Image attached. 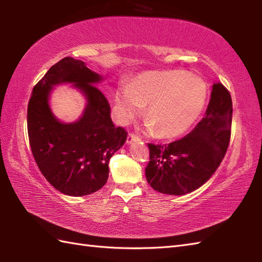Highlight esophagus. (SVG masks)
Segmentation results:
<instances>
[{
	"mask_svg": "<svg viewBox=\"0 0 262 262\" xmlns=\"http://www.w3.org/2000/svg\"><path fill=\"white\" fill-rule=\"evenodd\" d=\"M138 140H140V138H138V136L136 134H134V133H129V134H128V137H127V143L128 144H130L132 142L138 141Z\"/></svg>",
	"mask_w": 262,
	"mask_h": 262,
	"instance_id": "1",
	"label": "esophagus"
}]
</instances>
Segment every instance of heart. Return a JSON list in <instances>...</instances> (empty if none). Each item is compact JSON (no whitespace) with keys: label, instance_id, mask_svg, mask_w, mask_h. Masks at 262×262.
I'll use <instances>...</instances> for the list:
<instances>
[{"label":"heart","instance_id":"heart-1","mask_svg":"<svg viewBox=\"0 0 262 262\" xmlns=\"http://www.w3.org/2000/svg\"><path fill=\"white\" fill-rule=\"evenodd\" d=\"M207 88L198 76L182 71L149 72L116 91L115 116L119 124H128L140 115L144 104L148 126L161 137L185 133L202 113Z\"/></svg>","mask_w":262,"mask_h":262}]
</instances>
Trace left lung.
<instances>
[{
	"label": "left lung",
	"mask_w": 262,
	"mask_h": 262,
	"mask_svg": "<svg viewBox=\"0 0 262 262\" xmlns=\"http://www.w3.org/2000/svg\"><path fill=\"white\" fill-rule=\"evenodd\" d=\"M232 98L213 85L206 116L185 137L170 144L148 143L146 180L159 192L186 194L202 187L223 161L231 140Z\"/></svg>",
	"instance_id": "left-lung-1"
}]
</instances>
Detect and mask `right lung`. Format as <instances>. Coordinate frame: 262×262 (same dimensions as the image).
<instances>
[{"mask_svg": "<svg viewBox=\"0 0 262 262\" xmlns=\"http://www.w3.org/2000/svg\"><path fill=\"white\" fill-rule=\"evenodd\" d=\"M101 76L84 62L65 57L48 70L32 90L28 103V136L39 170L51 185L69 196H85L101 189L108 180L109 161L127 138L125 128L110 118V104L94 83ZM74 82L88 98L82 118L63 124L48 105L51 86Z\"/></svg>", "mask_w": 262, "mask_h": 262, "instance_id": "1", "label": "right lung"}]
</instances>
